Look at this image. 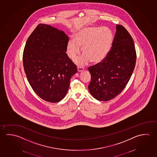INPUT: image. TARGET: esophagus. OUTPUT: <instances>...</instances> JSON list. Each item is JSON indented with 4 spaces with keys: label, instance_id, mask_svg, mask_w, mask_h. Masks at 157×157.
I'll list each match as a JSON object with an SVG mask.
<instances>
[{
    "label": "esophagus",
    "instance_id": "1",
    "mask_svg": "<svg viewBox=\"0 0 157 157\" xmlns=\"http://www.w3.org/2000/svg\"><path fill=\"white\" fill-rule=\"evenodd\" d=\"M78 72H82L84 70V68L82 67H80V66H78L77 67Z\"/></svg>",
    "mask_w": 157,
    "mask_h": 157
}]
</instances>
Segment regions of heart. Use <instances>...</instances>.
Segmentation results:
<instances>
[{"mask_svg": "<svg viewBox=\"0 0 157 157\" xmlns=\"http://www.w3.org/2000/svg\"><path fill=\"white\" fill-rule=\"evenodd\" d=\"M74 39L70 40L66 46L68 56L71 59L80 53L82 47V56L75 59L78 65L86 64L91 61L98 63L103 61L111 50L113 36L107 27H84L78 29L74 34Z\"/></svg>", "mask_w": 157, "mask_h": 157, "instance_id": "1", "label": "heart"}]
</instances>
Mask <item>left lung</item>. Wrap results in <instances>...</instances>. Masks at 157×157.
Wrapping results in <instances>:
<instances>
[{"instance_id": "obj_1", "label": "left lung", "mask_w": 157, "mask_h": 157, "mask_svg": "<svg viewBox=\"0 0 157 157\" xmlns=\"http://www.w3.org/2000/svg\"><path fill=\"white\" fill-rule=\"evenodd\" d=\"M136 53L134 40L123 26H116L112 48L101 62L89 67L91 82L88 89L98 101L117 96L126 86L134 71Z\"/></svg>"}]
</instances>
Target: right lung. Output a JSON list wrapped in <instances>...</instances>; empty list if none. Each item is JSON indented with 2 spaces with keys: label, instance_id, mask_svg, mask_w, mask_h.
Returning <instances> with one entry per match:
<instances>
[{
  "label": "right lung",
  "instance_id": "add662e5",
  "mask_svg": "<svg viewBox=\"0 0 157 157\" xmlns=\"http://www.w3.org/2000/svg\"><path fill=\"white\" fill-rule=\"evenodd\" d=\"M68 39L63 31L40 23L26 41L23 64L27 80L36 95L49 102L65 97L77 72L66 53Z\"/></svg>",
  "mask_w": 157,
  "mask_h": 157
}]
</instances>
